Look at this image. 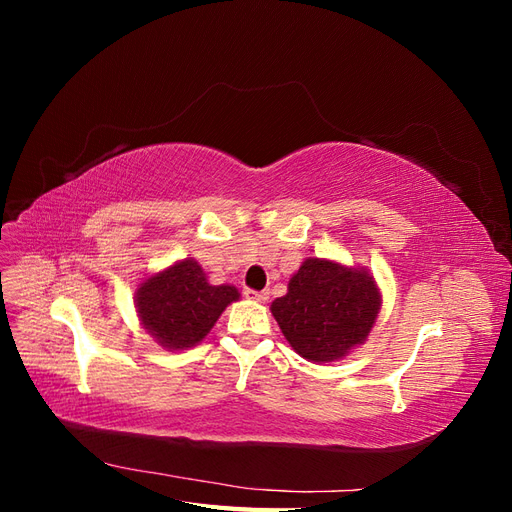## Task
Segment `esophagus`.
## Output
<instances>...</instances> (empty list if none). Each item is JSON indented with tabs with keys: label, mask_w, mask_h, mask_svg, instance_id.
<instances>
[{
	"label": "esophagus",
	"mask_w": 512,
	"mask_h": 512,
	"mask_svg": "<svg viewBox=\"0 0 512 512\" xmlns=\"http://www.w3.org/2000/svg\"><path fill=\"white\" fill-rule=\"evenodd\" d=\"M243 294H245V299L256 301V303H267L269 301V292H265V290L258 292V290H252V288H245Z\"/></svg>",
	"instance_id": "obj_1"
}]
</instances>
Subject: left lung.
<instances>
[{
	"label": "left lung",
	"instance_id": "1",
	"mask_svg": "<svg viewBox=\"0 0 512 512\" xmlns=\"http://www.w3.org/2000/svg\"><path fill=\"white\" fill-rule=\"evenodd\" d=\"M382 294L367 269L327 258H307L290 277L288 292L271 303L292 350L312 363H331L365 344Z\"/></svg>",
	"mask_w": 512,
	"mask_h": 512
}]
</instances>
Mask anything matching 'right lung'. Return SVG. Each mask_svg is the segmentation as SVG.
I'll return each instance as SVG.
<instances>
[{
    "instance_id": "1",
    "label": "right lung",
    "mask_w": 512,
    "mask_h": 512,
    "mask_svg": "<svg viewBox=\"0 0 512 512\" xmlns=\"http://www.w3.org/2000/svg\"><path fill=\"white\" fill-rule=\"evenodd\" d=\"M230 284L211 286L194 258H183L149 275L136 290V312L143 329L162 348L185 350L203 342L224 309L239 301Z\"/></svg>"
}]
</instances>
